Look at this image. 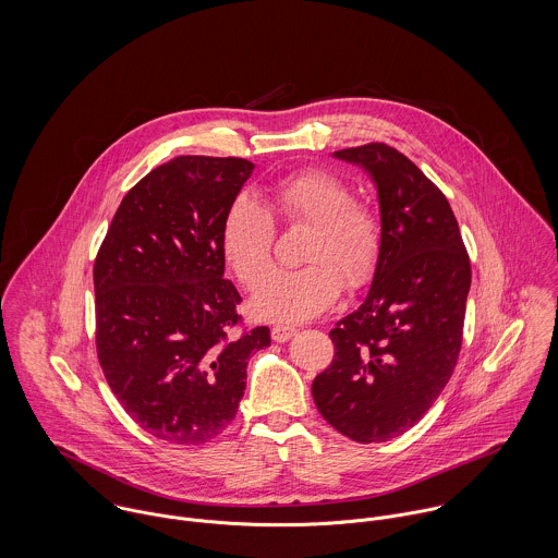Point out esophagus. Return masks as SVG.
<instances>
[{
	"label": "esophagus",
	"mask_w": 558,
	"mask_h": 558,
	"mask_svg": "<svg viewBox=\"0 0 558 558\" xmlns=\"http://www.w3.org/2000/svg\"><path fill=\"white\" fill-rule=\"evenodd\" d=\"M296 335V328L294 326H275L270 330V337L277 341V343H283L288 339H292Z\"/></svg>",
	"instance_id": "esophagus-1"
}]
</instances>
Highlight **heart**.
<instances>
[{
    "label": "heart",
    "instance_id": "b5f03b06",
    "mask_svg": "<svg viewBox=\"0 0 558 558\" xmlns=\"http://www.w3.org/2000/svg\"><path fill=\"white\" fill-rule=\"evenodd\" d=\"M268 208L290 226H310L299 270L275 272L251 299L259 319L294 324L326 312L341 288L369 281L380 255L376 213L352 199L350 186L326 169L292 173L268 189ZM272 219L240 195L221 223V253L244 288H255L272 266Z\"/></svg>",
    "mask_w": 558,
    "mask_h": 558
}]
</instances>
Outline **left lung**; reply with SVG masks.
Masks as SVG:
<instances>
[{
    "mask_svg": "<svg viewBox=\"0 0 558 558\" xmlns=\"http://www.w3.org/2000/svg\"><path fill=\"white\" fill-rule=\"evenodd\" d=\"M332 157L374 182L383 240L363 303L330 330L335 359L312 393L339 434L387 442L432 408L453 374L471 262L447 197L412 160L387 144Z\"/></svg>",
    "mask_w": 558,
    "mask_h": 558,
    "instance_id": "1",
    "label": "left lung"
}]
</instances>
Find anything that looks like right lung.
I'll return each instance as SVG.
<instances>
[{"mask_svg":"<svg viewBox=\"0 0 558 558\" xmlns=\"http://www.w3.org/2000/svg\"><path fill=\"white\" fill-rule=\"evenodd\" d=\"M251 160L178 157L122 199L94 262L96 352L113 396L155 438L204 445L236 416L268 326L234 335L221 223Z\"/></svg>","mask_w":558,"mask_h":558,"instance_id":"add662e5","label":"right lung"}]
</instances>
